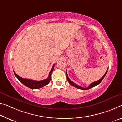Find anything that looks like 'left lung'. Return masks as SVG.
Masks as SVG:
<instances>
[{
	"label": "left lung",
	"mask_w": 122,
	"mask_h": 122,
	"mask_svg": "<svg viewBox=\"0 0 122 122\" xmlns=\"http://www.w3.org/2000/svg\"><path fill=\"white\" fill-rule=\"evenodd\" d=\"M107 71H108V68H107V71H106L105 72V74H104V75H103V77H102V78L101 79H100L99 80H98V81H95V82H93L91 83V84L90 85V86H89L88 87H86V88L82 87L80 86L79 85H78L75 84L74 82H73L72 81H71V80H70V79H69L68 76V75H67V71H66V76H67V80H68V81L69 82V84H70L71 86H74L75 87H76V88H78V89H80V90H88V89H90V88H92V87H93L96 86V85H98V84H99L103 80V79L104 78V77H105V76L106 74V73H107Z\"/></svg>",
	"instance_id": "1"
}]
</instances>
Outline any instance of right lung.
<instances>
[{
    "mask_svg": "<svg viewBox=\"0 0 122 122\" xmlns=\"http://www.w3.org/2000/svg\"><path fill=\"white\" fill-rule=\"evenodd\" d=\"M54 66H55V64H54L53 67H52L51 71H50V72L49 73V76H48V78L41 81H36L34 80H31V79L22 78L18 76V75L15 72V71H14V74L15 75V76H16V78L18 79V80L21 83L24 84L25 86H27L28 87L31 89H38L43 87V86L47 85L49 84L50 81H51V73L53 72Z\"/></svg>",
    "mask_w": 122,
    "mask_h": 122,
    "instance_id": "add662e5",
    "label": "right lung"
}]
</instances>
